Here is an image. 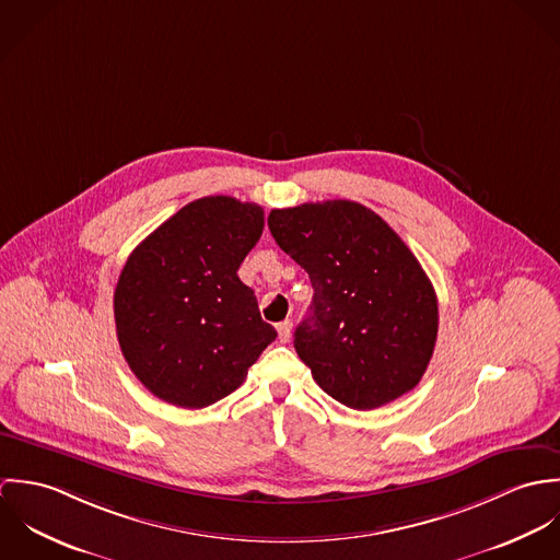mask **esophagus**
Instances as JSON below:
<instances>
[{"instance_id": "esophagus-1", "label": "esophagus", "mask_w": 560, "mask_h": 560, "mask_svg": "<svg viewBox=\"0 0 560 560\" xmlns=\"http://www.w3.org/2000/svg\"><path fill=\"white\" fill-rule=\"evenodd\" d=\"M291 329H293V320L287 319L278 323V338H280V342H289Z\"/></svg>"}]
</instances>
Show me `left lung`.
Here are the masks:
<instances>
[{"instance_id": "8db88e82", "label": "left lung", "mask_w": 560, "mask_h": 560, "mask_svg": "<svg viewBox=\"0 0 560 560\" xmlns=\"http://www.w3.org/2000/svg\"><path fill=\"white\" fill-rule=\"evenodd\" d=\"M276 243L308 271L295 351L331 399L375 409L418 386L438 338V298L399 235L353 200L273 209Z\"/></svg>"}]
</instances>
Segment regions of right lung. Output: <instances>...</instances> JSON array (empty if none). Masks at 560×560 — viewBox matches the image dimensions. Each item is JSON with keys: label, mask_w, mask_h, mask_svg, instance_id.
I'll use <instances>...</instances> for the list:
<instances>
[{"label": "right lung", "mask_w": 560, "mask_h": 560, "mask_svg": "<svg viewBox=\"0 0 560 560\" xmlns=\"http://www.w3.org/2000/svg\"><path fill=\"white\" fill-rule=\"evenodd\" d=\"M262 209L207 196L165 220L127 258L114 319L133 375L161 400L200 409L237 390L276 329L237 276Z\"/></svg>", "instance_id": "add662e5"}]
</instances>
